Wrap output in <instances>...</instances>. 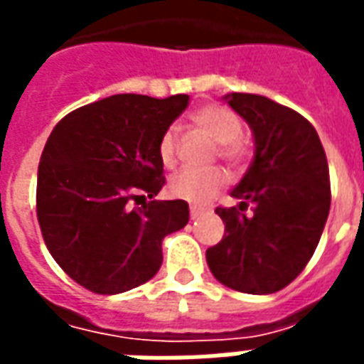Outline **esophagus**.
Segmentation results:
<instances>
[{"label":"esophagus","mask_w":364,"mask_h":364,"mask_svg":"<svg viewBox=\"0 0 364 364\" xmlns=\"http://www.w3.org/2000/svg\"><path fill=\"white\" fill-rule=\"evenodd\" d=\"M200 216H205V210L191 206V220H197V218H200Z\"/></svg>","instance_id":"obj_1"}]
</instances>
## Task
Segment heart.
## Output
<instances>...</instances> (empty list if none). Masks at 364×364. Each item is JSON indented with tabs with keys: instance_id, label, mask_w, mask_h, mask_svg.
<instances>
[{
	"instance_id": "1",
	"label": "heart",
	"mask_w": 364,
	"mask_h": 364,
	"mask_svg": "<svg viewBox=\"0 0 364 364\" xmlns=\"http://www.w3.org/2000/svg\"><path fill=\"white\" fill-rule=\"evenodd\" d=\"M193 122L197 124L206 136L214 142L220 144L218 154L232 166H242L250 156V146L242 138V119L236 112L224 105H205L191 114ZM159 161L166 167H173L177 159V132L175 128H167L161 134L158 144ZM228 181L222 169H208V171H195L185 169L175 173L169 179L167 191L173 198L185 200L189 205H206L213 200Z\"/></svg>"
}]
</instances>
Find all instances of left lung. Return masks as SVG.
I'll return each mask as SVG.
<instances>
[{
    "instance_id": "left-lung-1",
    "label": "left lung",
    "mask_w": 364,
    "mask_h": 364,
    "mask_svg": "<svg viewBox=\"0 0 364 364\" xmlns=\"http://www.w3.org/2000/svg\"><path fill=\"white\" fill-rule=\"evenodd\" d=\"M224 101L252 128L255 154L232 191L240 205L216 208L226 230L206 250V263L228 289L271 294L294 281L318 247L331 203L328 159L316 128L296 111L253 93Z\"/></svg>"
}]
</instances>
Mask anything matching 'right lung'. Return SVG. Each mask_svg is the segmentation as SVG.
Wrapping results in <instances>:
<instances>
[{
    "instance_id": "add662e5",
    "label": "right lung",
    "mask_w": 364,
    "mask_h": 364,
    "mask_svg": "<svg viewBox=\"0 0 364 364\" xmlns=\"http://www.w3.org/2000/svg\"><path fill=\"white\" fill-rule=\"evenodd\" d=\"M189 95H111L70 112L44 146L36 216L48 252L77 284L120 294L161 267V242L187 226L185 200H150L164 187L158 144ZM144 205L132 208V200Z\"/></svg>"
}]
</instances>
